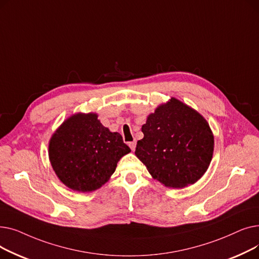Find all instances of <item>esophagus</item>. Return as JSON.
Wrapping results in <instances>:
<instances>
[{
    "mask_svg": "<svg viewBox=\"0 0 259 259\" xmlns=\"http://www.w3.org/2000/svg\"><path fill=\"white\" fill-rule=\"evenodd\" d=\"M129 147H130V149L132 151H134L135 150V147H137V143L135 142H130L129 143Z\"/></svg>",
    "mask_w": 259,
    "mask_h": 259,
    "instance_id": "34e87169",
    "label": "esophagus"
}]
</instances>
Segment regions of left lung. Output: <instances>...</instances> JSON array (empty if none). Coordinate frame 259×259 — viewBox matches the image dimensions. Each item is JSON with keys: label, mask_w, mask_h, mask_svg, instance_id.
<instances>
[{"label": "left lung", "mask_w": 259, "mask_h": 259, "mask_svg": "<svg viewBox=\"0 0 259 259\" xmlns=\"http://www.w3.org/2000/svg\"><path fill=\"white\" fill-rule=\"evenodd\" d=\"M135 155L155 180L184 188L197 182L213 155L214 138L207 120L176 99L148 116Z\"/></svg>", "instance_id": "left-lung-1"}]
</instances>
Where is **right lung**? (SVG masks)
Masks as SVG:
<instances>
[{
	"mask_svg": "<svg viewBox=\"0 0 259 259\" xmlns=\"http://www.w3.org/2000/svg\"><path fill=\"white\" fill-rule=\"evenodd\" d=\"M130 148L110 132L97 114L72 115L52 135L49 158L58 178L72 190L90 192L102 187Z\"/></svg>",
	"mask_w": 259,
	"mask_h": 259,
	"instance_id": "1",
	"label": "right lung"
}]
</instances>
